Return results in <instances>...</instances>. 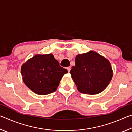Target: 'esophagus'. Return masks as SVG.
I'll return each mask as SVG.
<instances>
[{"label": "esophagus", "instance_id": "obj_1", "mask_svg": "<svg viewBox=\"0 0 132 132\" xmlns=\"http://www.w3.org/2000/svg\"><path fill=\"white\" fill-rule=\"evenodd\" d=\"M70 69H71V68H70V67H68V68H67V70H68V72H70Z\"/></svg>", "mask_w": 132, "mask_h": 132}]
</instances>
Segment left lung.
<instances>
[{
    "instance_id": "1",
    "label": "left lung",
    "mask_w": 132,
    "mask_h": 132,
    "mask_svg": "<svg viewBox=\"0 0 132 132\" xmlns=\"http://www.w3.org/2000/svg\"><path fill=\"white\" fill-rule=\"evenodd\" d=\"M75 63L70 73L79 92L97 94L103 91L111 81L113 70L111 63L95 51L77 55Z\"/></svg>"
}]
</instances>
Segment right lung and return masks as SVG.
<instances>
[{
    "label": "right lung",
    "mask_w": 132,
    "mask_h": 132,
    "mask_svg": "<svg viewBox=\"0 0 132 132\" xmlns=\"http://www.w3.org/2000/svg\"><path fill=\"white\" fill-rule=\"evenodd\" d=\"M67 73L52 53L35 55L21 68L23 82L31 91L41 95L55 92Z\"/></svg>",
    "instance_id": "1"
}]
</instances>
